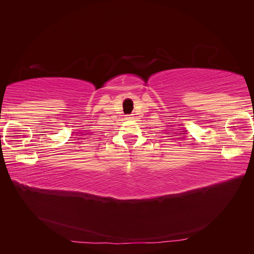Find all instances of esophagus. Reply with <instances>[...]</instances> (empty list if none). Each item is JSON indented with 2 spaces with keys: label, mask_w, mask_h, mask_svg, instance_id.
Wrapping results in <instances>:
<instances>
[{
  "label": "esophagus",
  "mask_w": 254,
  "mask_h": 254,
  "mask_svg": "<svg viewBox=\"0 0 254 254\" xmlns=\"http://www.w3.org/2000/svg\"><path fill=\"white\" fill-rule=\"evenodd\" d=\"M127 119H131V118H127Z\"/></svg>",
  "instance_id": "34e87169"
}]
</instances>
